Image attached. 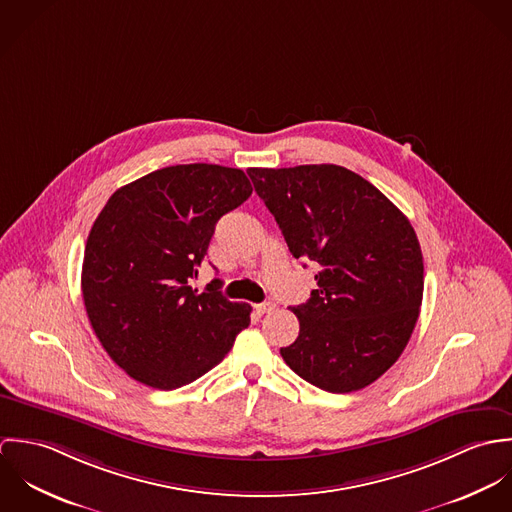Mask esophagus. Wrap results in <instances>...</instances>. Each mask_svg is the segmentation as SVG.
Wrapping results in <instances>:
<instances>
[{
	"label": "esophagus",
	"instance_id": "1",
	"mask_svg": "<svg viewBox=\"0 0 512 512\" xmlns=\"http://www.w3.org/2000/svg\"><path fill=\"white\" fill-rule=\"evenodd\" d=\"M274 307H276V303H274V301H264V303L254 305V309H256V313H258V315L270 313V311H274Z\"/></svg>",
	"mask_w": 512,
	"mask_h": 512
}]
</instances>
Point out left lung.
I'll return each instance as SVG.
<instances>
[{"label": "left lung", "mask_w": 512, "mask_h": 512, "mask_svg": "<svg viewBox=\"0 0 512 512\" xmlns=\"http://www.w3.org/2000/svg\"><path fill=\"white\" fill-rule=\"evenodd\" d=\"M293 258L319 264L292 307L299 335L280 353L313 386L345 394L398 361L416 327L424 260L410 220L361 175L331 163L250 167Z\"/></svg>", "instance_id": "left-lung-1"}]
</instances>
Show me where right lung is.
<instances>
[{
    "label": "right lung",
    "instance_id": "add662e5",
    "mask_svg": "<svg viewBox=\"0 0 512 512\" xmlns=\"http://www.w3.org/2000/svg\"><path fill=\"white\" fill-rule=\"evenodd\" d=\"M252 195L242 169L189 163L120 187L94 220L82 262V299L110 359L134 380L173 390L228 355L250 325L248 303L189 286L215 224Z\"/></svg>",
    "mask_w": 512,
    "mask_h": 512
}]
</instances>
